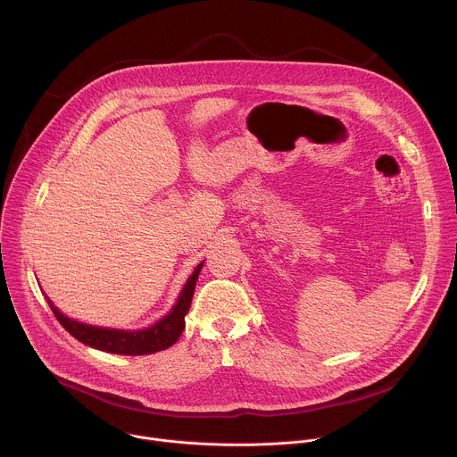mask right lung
<instances>
[{
  "mask_svg": "<svg viewBox=\"0 0 457 457\" xmlns=\"http://www.w3.org/2000/svg\"><path fill=\"white\" fill-rule=\"evenodd\" d=\"M204 262H201L197 268H195L193 275L187 278L175 307L166 314L162 320H159L155 325L143 331H117V329H103V328H94V325L79 323L76 320H71L54 307V303L48 300L46 302L57 318V321L67 329L76 340H79L85 345H90L94 349L104 351V353H113V354H124V356H143V354H152L157 351H164L171 347L179 337L184 331V316L189 311L191 298L195 293V284H197L199 273L203 270Z\"/></svg>",
  "mask_w": 457,
  "mask_h": 457,
  "instance_id": "add662e5",
  "label": "right lung"
}]
</instances>
